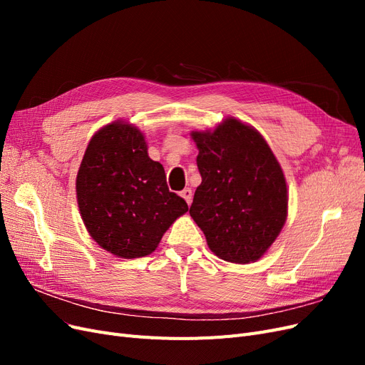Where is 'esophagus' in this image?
I'll return each instance as SVG.
<instances>
[{"label":"esophagus","instance_id":"1","mask_svg":"<svg viewBox=\"0 0 365 365\" xmlns=\"http://www.w3.org/2000/svg\"><path fill=\"white\" fill-rule=\"evenodd\" d=\"M181 196L185 200L187 204H192V197H193V193H192V189H189V187H185V189L181 192Z\"/></svg>","mask_w":365,"mask_h":365}]
</instances>
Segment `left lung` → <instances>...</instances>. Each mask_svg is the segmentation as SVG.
Masks as SVG:
<instances>
[{"label": "left lung", "mask_w": 365, "mask_h": 365, "mask_svg": "<svg viewBox=\"0 0 365 365\" xmlns=\"http://www.w3.org/2000/svg\"><path fill=\"white\" fill-rule=\"evenodd\" d=\"M202 182L190 216L217 257L259 260L288 216V187L277 158L252 126L227 117L213 130H192Z\"/></svg>", "instance_id": "8db88e82"}]
</instances>
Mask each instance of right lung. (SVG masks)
<instances>
[{
  "label": "right lung",
  "mask_w": 365,
  "mask_h": 365,
  "mask_svg": "<svg viewBox=\"0 0 365 365\" xmlns=\"http://www.w3.org/2000/svg\"><path fill=\"white\" fill-rule=\"evenodd\" d=\"M90 236L121 259L145 257L189 207L170 192L164 168L149 158L143 132L123 120L98 129L76 178Z\"/></svg>",
  "instance_id": "add662e5"
}]
</instances>
